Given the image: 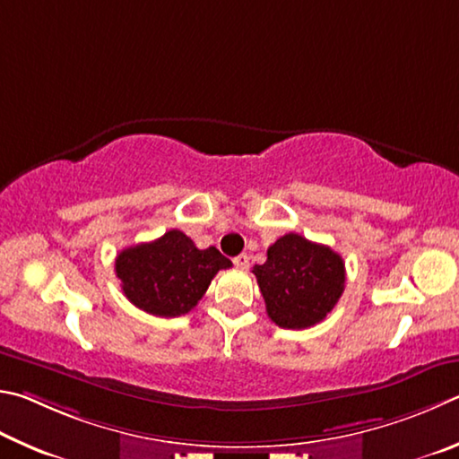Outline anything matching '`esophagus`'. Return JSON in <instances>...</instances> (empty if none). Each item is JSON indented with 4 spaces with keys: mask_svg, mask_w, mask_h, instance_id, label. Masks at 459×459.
I'll return each mask as SVG.
<instances>
[{
    "mask_svg": "<svg viewBox=\"0 0 459 459\" xmlns=\"http://www.w3.org/2000/svg\"><path fill=\"white\" fill-rule=\"evenodd\" d=\"M234 264H236V268L246 270L247 266H250V258H247L246 254H239V255H236V258H234Z\"/></svg>",
    "mask_w": 459,
    "mask_h": 459,
    "instance_id": "esophagus-1",
    "label": "esophagus"
}]
</instances>
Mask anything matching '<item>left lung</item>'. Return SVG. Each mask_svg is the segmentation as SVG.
<instances>
[{
  "instance_id": "1",
  "label": "left lung",
  "mask_w": 459,
  "mask_h": 459,
  "mask_svg": "<svg viewBox=\"0 0 459 459\" xmlns=\"http://www.w3.org/2000/svg\"><path fill=\"white\" fill-rule=\"evenodd\" d=\"M266 312L280 328H308L325 320L344 290V262L328 246L286 234L254 266Z\"/></svg>"
}]
</instances>
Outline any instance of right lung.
<instances>
[{
    "label": "right lung",
    "instance_id": "1",
    "mask_svg": "<svg viewBox=\"0 0 459 459\" xmlns=\"http://www.w3.org/2000/svg\"><path fill=\"white\" fill-rule=\"evenodd\" d=\"M225 268H231V262L217 247L199 250L179 230L155 242L125 247L115 262L128 302L160 318L187 315Z\"/></svg>",
    "mask_w": 459,
    "mask_h": 459
}]
</instances>
